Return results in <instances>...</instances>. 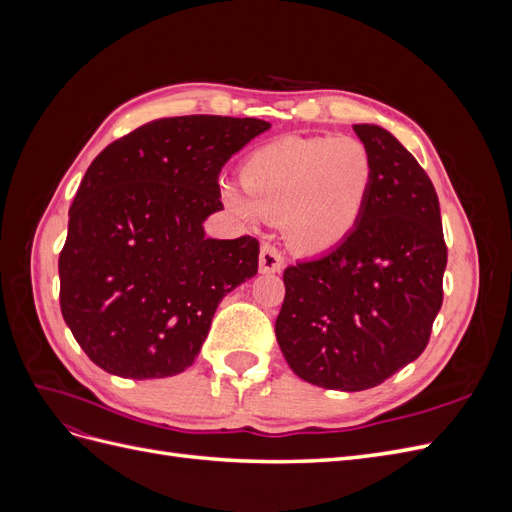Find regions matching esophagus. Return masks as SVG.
Segmentation results:
<instances>
[{"label":"esophagus","mask_w":512,"mask_h":512,"mask_svg":"<svg viewBox=\"0 0 512 512\" xmlns=\"http://www.w3.org/2000/svg\"><path fill=\"white\" fill-rule=\"evenodd\" d=\"M260 273H280L284 269V256L275 250L273 245L260 247Z\"/></svg>","instance_id":"34e87169"}]
</instances>
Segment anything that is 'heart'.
<instances>
[{
	"label": "heart",
	"instance_id": "1",
	"mask_svg": "<svg viewBox=\"0 0 512 512\" xmlns=\"http://www.w3.org/2000/svg\"><path fill=\"white\" fill-rule=\"evenodd\" d=\"M374 181L367 147L352 136H288L252 151L241 188L222 185L224 207L245 224L280 220L305 254L329 252L361 222Z\"/></svg>",
	"mask_w": 512,
	"mask_h": 512
}]
</instances>
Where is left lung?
I'll use <instances>...</instances> for the list:
<instances>
[{"mask_svg":"<svg viewBox=\"0 0 512 512\" xmlns=\"http://www.w3.org/2000/svg\"><path fill=\"white\" fill-rule=\"evenodd\" d=\"M374 181L352 235L284 271L275 337L309 384L365 391L421 356L442 307L446 243L436 188L412 153L374 123L352 126Z\"/></svg>","mask_w":512,"mask_h":512,"instance_id":"left-lung-1","label":"left lung"}]
</instances>
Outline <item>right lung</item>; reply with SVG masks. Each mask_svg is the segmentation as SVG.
Returning a JSON list of instances; mask_svg holds the SVG:
<instances>
[{"mask_svg":"<svg viewBox=\"0 0 512 512\" xmlns=\"http://www.w3.org/2000/svg\"><path fill=\"white\" fill-rule=\"evenodd\" d=\"M271 128L254 117L156 119L91 162L59 254L61 314L85 354L119 378L177 376L230 290L258 273V241L207 239L222 166Z\"/></svg>","mask_w":512,"mask_h":512,"instance_id":"add662e5","label":"right lung"}]
</instances>
